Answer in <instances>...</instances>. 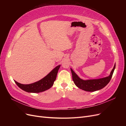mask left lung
Here are the masks:
<instances>
[{"instance_id": "8db88e82", "label": "left lung", "mask_w": 126, "mask_h": 126, "mask_svg": "<svg viewBox=\"0 0 126 126\" xmlns=\"http://www.w3.org/2000/svg\"><path fill=\"white\" fill-rule=\"evenodd\" d=\"M116 64H115L113 68L111 71V73L108 77L98 79L87 80H83L80 78L72 69H71L72 79H73V81L76 86H77L80 89L86 91H94L99 90L104 88L109 82L112 76Z\"/></svg>"}]
</instances>
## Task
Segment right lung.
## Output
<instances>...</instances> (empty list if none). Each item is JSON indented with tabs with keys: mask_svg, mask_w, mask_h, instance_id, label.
Returning a JSON list of instances; mask_svg holds the SVG:
<instances>
[{
	"mask_svg": "<svg viewBox=\"0 0 126 126\" xmlns=\"http://www.w3.org/2000/svg\"><path fill=\"white\" fill-rule=\"evenodd\" d=\"M60 67V65L57 66L44 78L31 84L24 85L18 83L16 81H15V82L20 89L26 92L33 93L43 92L50 88L54 85V82L56 79L57 73Z\"/></svg>",
	"mask_w": 126,
	"mask_h": 126,
	"instance_id": "right-lung-1",
	"label": "right lung"
}]
</instances>
